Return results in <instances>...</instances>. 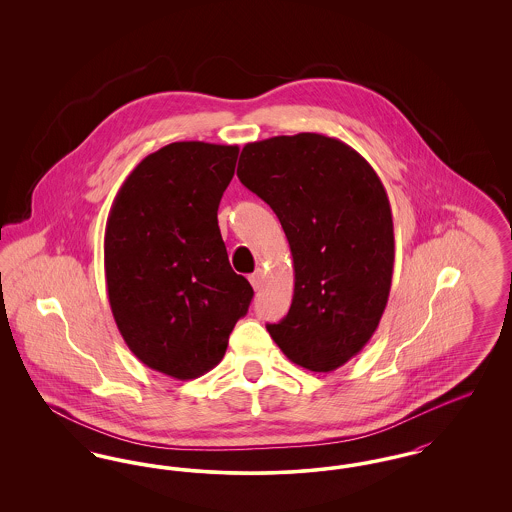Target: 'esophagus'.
I'll return each mask as SVG.
<instances>
[{"mask_svg":"<svg viewBox=\"0 0 512 512\" xmlns=\"http://www.w3.org/2000/svg\"><path fill=\"white\" fill-rule=\"evenodd\" d=\"M249 282H251V286L255 288V290H261L263 286H265V272L263 270H255L251 276H249Z\"/></svg>","mask_w":512,"mask_h":512,"instance_id":"34e87169","label":"esophagus"}]
</instances>
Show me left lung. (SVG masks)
Listing matches in <instances>:
<instances>
[{
    "label": "left lung",
    "instance_id": "8db88e82",
    "mask_svg": "<svg viewBox=\"0 0 512 512\" xmlns=\"http://www.w3.org/2000/svg\"><path fill=\"white\" fill-rule=\"evenodd\" d=\"M238 178L267 201L290 242L293 299L267 324L282 353L313 372L353 359L388 305L395 259L390 199L365 157L317 132L245 144Z\"/></svg>",
    "mask_w": 512,
    "mask_h": 512
}]
</instances>
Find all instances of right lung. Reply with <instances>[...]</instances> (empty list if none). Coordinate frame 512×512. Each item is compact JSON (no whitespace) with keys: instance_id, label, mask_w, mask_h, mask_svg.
<instances>
[{"instance_id":"obj_1","label":"right lung","mask_w":512,"mask_h":512,"mask_svg":"<svg viewBox=\"0 0 512 512\" xmlns=\"http://www.w3.org/2000/svg\"><path fill=\"white\" fill-rule=\"evenodd\" d=\"M238 146L174 142L126 176L105 226L113 318L144 365L176 380L219 365L253 288L220 236V197Z\"/></svg>"}]
</instances>
